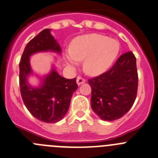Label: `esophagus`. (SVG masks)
Wrapping results in <instances>:
<instances>
[{
    "mask_svg": "<svg viewBox=\"0 0 158 158\" xmlns=\"http://www.w3.org/2000/svg\"><path fill=\"white\" fill-rule=\"evenodd\" d=\"M85 82H86V79H83V78H82V77H80V76H78L77 79H76V82H77V84L79 85H79H81V84L84 83Z\"/></svg>",
    "mask_w": 158,
    "mask_h": 158,
    "instance_id": "34e87169",
    "label": "esophagus"
}]
</instances>
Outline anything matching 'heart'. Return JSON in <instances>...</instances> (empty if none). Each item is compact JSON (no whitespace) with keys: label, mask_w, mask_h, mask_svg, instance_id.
<instances>
[{"label":"heart","mask_w":158,"mask_h":158,"mask_svg":"<svg viewBox=\"0 0 158 158\" xmlns=\"http://www.w3.org/2000/svg\"><path fill=\"white\" fill-rule=\"evenodd\" d=\"M120 49L118 42L100 34H88L73 40L71 48L66 50L65 60L71 66L83 60V69L88 75L97 76L110 67Z\"/></svg>","instance_id":"heart-1"}]
</instances>
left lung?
Segmentation results:
<instances>
[{
  "mask_svg": "<svg viewBox=\"0 0 158 158\" xmlns=\"http://www.w3.org/2000/svg\"><path fill=\"white\" fill-rule=\"evenodd\" d=\"M91 107L104 121L121 118L130 110L138 88L136 59L132 51L122 54L112 68L88 80Z\"/></svg>",
  "mask_w": 158,
  "mask_h": 158,
  "instance_id": "obj_1",
  "label": "left lung"
}]
</instances>
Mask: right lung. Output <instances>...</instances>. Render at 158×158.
Returning <instances> with one entry per match:
<instances>
[{
    "instance_id": "right-lung-1",
    "label": "right lung",
    "mask_w": 158,
    "mask_h": 158,
    "mask_svg": "<svg viewBox=\"0 0 158 158\" xmlns=\"http://www.w3.org/2000/svg\"><path fill=\"white\" fill-rule=\"evenodd\" d=\"M61 54V47L51 29H45L31 40L26 45L19 63V85L22 98L29 112L36 118L47 123H55L64 118L69 108L71 98L77 89L76 78L62 77L52 68L51 72L41 78L37 87L29 85L28 77L32 74L30 56L38 52Z\"/></svg>"
}]
</instances>
